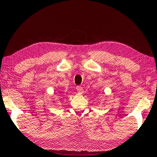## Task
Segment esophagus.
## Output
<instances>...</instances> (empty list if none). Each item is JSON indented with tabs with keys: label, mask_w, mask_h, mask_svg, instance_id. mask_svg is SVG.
<instances>
[{
	"label": "esophagus",
	"mask_w": 157,
	"mask_h": 157,
	"mask_svg": "<svg viewBox=\"0 0 157 157\" xmlns=\"http://www.w3.org/2000/svg\"><path fill=\"white\" fill-rule=\"evenodd\" d=\"M76 89H77V91H78L79 94H82V93H84V89H83V88L82 87V86H77Z\"/></svg>",
	"instance_id": "obj_1"
}]
</instances>
